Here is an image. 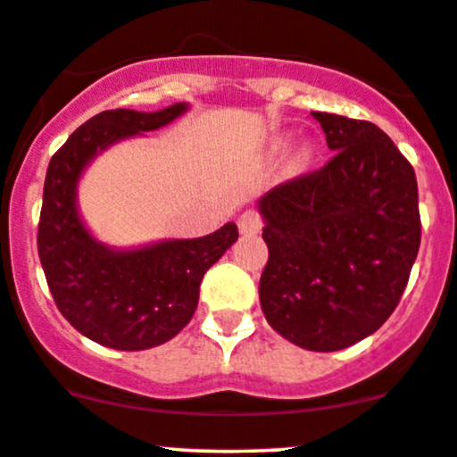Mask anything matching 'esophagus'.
Listing matches in <instances>:
<instances>
[{
    "label": "esophagus",
    "instance_id": "34e87169",
    "mask_svg": "<svg viewBox=\"0 0 457 457\" xmlns=\"http://www.w3.org/2000/svg\"><path fill=\"white\" fill-rule=\"evenodd\" d=\"M263 228V216L256 210H245L238 216V229L241 234H259Z\"/></svg>",
    "mask_w": 457,
    "mask_h": 457
}]
</instances>
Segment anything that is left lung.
<instances>
[{"label":"left lung","mask_w":457,"mask_h":457,"mask_svg":"<svg viewBox=\"0 0 457 457\" xmlns=\"http://www.w3.org/2000/svg\"><path fill=\"white\" fill-rule=\"evenodd\" d=\"M332 158L261 198L270 326L332 353L373 335L397 308L420 250L413 165L369 120L314 111Z\"/></svg>","instance_id":"obj_1"}]
</instances>
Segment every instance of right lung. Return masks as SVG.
Masks as SVG:
<instances>
[{
	"mask_svg": "<svg viewBox=\"0 0 457 457\" xmlns=\"http://www.w3.org/2000/svg\"><path fill=\"white\" fill-rule=\"evenodd\" d=\"M185 109L180 102L156 113L102 111L75 129L48 162L39 261L62 317L102 346L145 351L179 335L196 310L205 272L238 238L237 225L228 223L201 238L116 252L93 241L75 210V183L97 152L165 127Z\"/></svg>",
	"mask_w": 457,
	"mask_h": 457,
	"instance_id": "right-lung-1",
	"label": "right lung"
}]
</instances>
